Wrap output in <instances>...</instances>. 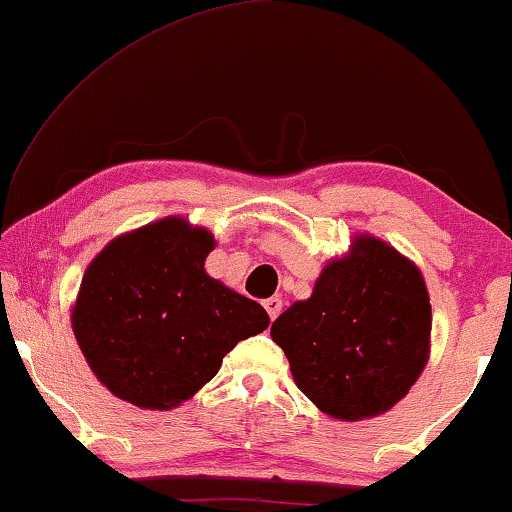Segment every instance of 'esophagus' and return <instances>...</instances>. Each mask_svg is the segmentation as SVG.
I'll return each instance as SVG.
<instances>
[{"instance_id": "esophagus-1", "label": "esophagus", "mask_w": 512, "mask_h": 512, "mask_svg": "<svg viewBox=\"0 0 512 512\" xmlns=\"http://www.w3.org/2000/svg\"><path fill=\"white\" fill-rule=\"evenodd\" d=\"M263 307H265V310H268L270 319L275 321L279 317V312H282V300H279V298H268V300H263Z\"/></svg>"}]
</instances>
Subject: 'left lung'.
Returning <instances> with one entry per match:
<instances>
[{
    "label": "left lung",
    "mask_w": 512,
    "mask_h": 512,
    "mask_svg": "<svg viewBox=\"0 0 512 512\" xmlns=\"http://www.w3.org/2000/svg\"><path fill=\"white\" fill-rule=\"evenodd\" d=\"M293 382L321 412L359 422L394 408L429 361L431 303L424 277L387 242L356 235L321 270L312 296L270 328Z\"/></svg>",
    "instance_id": "1"
}]
</instances>
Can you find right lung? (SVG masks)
<instances>
[{
	"label": "right lung",
	"mask_w": 512,
	"mask_h": 512,
	"mask_svg": "<svg viewBox=\"0 0 512 512\" xmlns=\"http://www.w3.org/2000/svg\"><path fill=\"white\" fill-rule=\"evenodd\" d=\"M214 244L207 228L167 216L111 240L88 265L72 328L111 394L146 410L177 408L237 342L268 328L256 300L205 272Z\"/></svg>",
	"instance_id": "obj_1"
}]
</instances>
